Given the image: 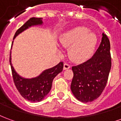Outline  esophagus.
<instances>
[{
  "label": "esophagus",
  "instance_id": "1",
  "mask_svg": "<svg viewBox=\"0 0 121 121\" xmlns=\"http://www.w3.org/2000/svg\"><path fill=\"white\" fill-rule=\"evenodd\" d=\"M71 67V65L67 63H64L63 64V69H64V70H66V69H70Z\"/></svg>",
  "mask_w": 121,
  "mask_h": 121
}]
</instances>
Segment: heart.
Returning a JSON list of instances; mask_svg holds the SVG:
<instances>
[{
  "label": "heart",
  "mask_w": 121,
  "mask_h": 121,
  "mask_svg": "<svg viewBox=\"0 0 121 121\" xmlns=\"http://www.w3.org/2000/svg\"><path fill=\"white\" fill-rule=\"evenodd\" d=\"M61 45L69 48V58L74 61L82 62L87 60L95 49L98 37L84 26H78L67 31L60 38Z\"/></svg>",
  "instance_id": "1"
}]
</instances>
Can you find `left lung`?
Here are the masks:
<instances>
[{"label": "left lung", "instance_id": "obj_1", "mask_svg": "<svg viewBox=\"0 0 121 121\" xmlns=\"http://www.w3.org/2000/svg\"><path fill=\"white\" fill-rule=\"evenodd\" d=\"M111 67L110 43L103 33L100 45L92 58L72 67L71 89L76 99L87 103L98 99L106 86Z\"/></svg>", "mask_w": 121, "mask_h": 121}]
</instances>
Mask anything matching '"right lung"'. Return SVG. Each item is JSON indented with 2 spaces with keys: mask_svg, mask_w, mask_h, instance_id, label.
Segmentation results:
<instances>
[{
  "mask_svg": "<svg viewBox=\"0 0 121 121\" xmlns=\"http://www.w3.org/2000/svg\"><path fill=\"white\" fill-rule=\"evenodd\" d=\"M42 18H30L21 27L17 30V32L15 34L13 39L19 34L28 29L29 27L36 25H42ZM11 60L12 58L10 52L9 63L11 65L12 76L15 85L21 96L24 99L32 102H40L43 99H44V98L50 92L54 78L63 71V63L60 62L57 65L45 70L37 77L32 78H25L17 73L13 67L12 66Z\"/></svg>",
  "mask_w": 121,
  "mask_h": 121,
  "instance_id": "add662e5",
  "label": "right lung"
}]
</instances>
